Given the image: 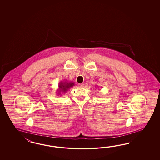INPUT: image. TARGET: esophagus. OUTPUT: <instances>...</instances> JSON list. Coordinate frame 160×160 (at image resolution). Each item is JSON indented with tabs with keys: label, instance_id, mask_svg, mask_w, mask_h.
Returning <instances> with one entry per match:
<instances>
[{
	"label": "esophagus",
	"instance_id": "esophagus-1",
	"mask_svg": "<svg viewBox=\"0 0 160 160\" xmlns=\"http://www.w3.org/2000/svg\"><path fill=\"white\" fill-rule=\"evenodd\" d=\"M84 84L83 83H82V84H78V86H79V87H84Z\"/></svg>",
	"mask_w": 160,
	"mask_h": 160
}]
</instances>
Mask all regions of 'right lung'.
<instances>
[{
	"mask_svg": "<svg viewBox=\"0 0 160 160\" xmlns=\"http://www.w3.org/2000/svg\"><path fill=\"white\" fill-rule=\"evenodd\" d=\"M74 86V83L73 82H68V81H62L59 82L58 84V88L56 90L57 94H58V96H62V93L61 92H66L68 90L73 87Z\"/></svg>",
	"mask_w": 160,
	"mask_h": 160,
	"instance_id": "1",
	"label": "right lung"
}]
</instances>
